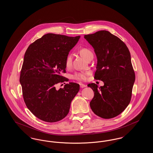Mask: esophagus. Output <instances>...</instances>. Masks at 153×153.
Listing matches in <instances>:
<instances>
[{"label": "esophagus", "mask_w": 153, "mask_h": 153, "mask_svg": "<svg viewBox=\"0 0 153 153\" xmlns=\"http://www.w3.org/2000/svg\"><path fill=\"white\" fill-rule=\"evenodd\" d=\"M80 87L81 88H85L87 87V85H86L83 84H80Z\"/></svg>", "instance_id": "esophagus-1"}]
</instances>
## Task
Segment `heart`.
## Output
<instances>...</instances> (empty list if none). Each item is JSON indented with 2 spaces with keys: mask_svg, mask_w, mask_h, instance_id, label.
I'll return each instance as SVG.
<instances>
[{
  "mask_svg": "<svg viewBox=\"0 0 153 153\" xmlns=\"http://www.w3.org/2000/svg\"><path fill=\"white\" fill-rule=\"evenodd\" d=\"M81 54L85 58L89 57L91 55H93V53L87 48H82L80 50ZM73 61V55L72 54H69L65 59V65L66 68H70L72 64ZM90 72L89 71H81L79 72L74 73L73 75V78L76 80L79 81H85L87 79L88 75L89 74Z\"/></svg>",
  "mask_w": 153,
  "mask_h": 153,
  "instance_id": "1",
  "label": "heart"
}]
</instances>
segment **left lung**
Instances as JSON below:
<instances>
[{
    "label": "left lung",
    "instance_id": "left-lung-1",
    "mask_svg": "<svg viewBox=\"0 0 153 153\" xmlns=\"http://www.w3.org/2000/svg\"><path fill=\"white\" fill-rule=\"evenodd\" d=\"M84 38L94 49L97 57L95 79L104 82L100 87L95 83L88 85L94 92L91 108L100 117L113 118L131 100L135 75L130 53L120 39L106 30L85 35Z\"/></svg>",
    "mask_w": 153,
    "mask_h": 153
}]
</instances>
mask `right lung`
I'll return each instance as SVG.
<instances>
[{
	"mask_svg": "<svg viewBox=\"0 0 153 153\" xmlns=\"http://www.w3.org/2000/svg\"><path fill=\"white\" fill-rule=\"evenodd\" d=\"M80 38L48 33L31 44L25 54L19 79L24 101L43 121L64 119L79 91L77 83L69 82L59 89L56 85L68 81L61 73L66 72V58Z\"/></svg>",
	"mask_w": 153,
	"mask_h": 153,
	"instance_id": "add662e5",
	"label": "right lung"
}]
</instances>
